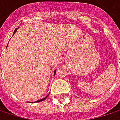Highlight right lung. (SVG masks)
Returning <instances> with one entry per match:
<instances>
[{
  "label": "right lung",
  "instance_id": "add662e5",
  "mask_svg": "<svg viewBox=\"0 0 120 120\" xmlns=\"http://www.w3.org/2000/svg\"><path fill=\"white\" fill-rule=\"evenodd\" d=\"M18 28H16V29H15V30H14V33H13V35L15 34V33L16 32V30H17V29H18ZM7 47H8V46H7ZM56 70H55V71H54V75L56 74ZM49 94H50V93H49ZM49 94L46 97H45L44 98H43V99H39V100H38V101H34V102H32V101H31V102H30V101H28V103H35V102H39V101H44V100H45V99L48 97V96L49 95Z\"/></svg>",
  "mask_w": 120,
  "mask_h": 120
}]
</instances>
